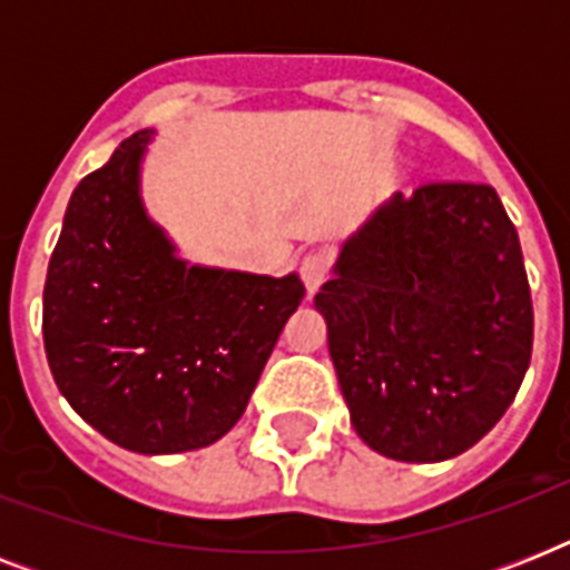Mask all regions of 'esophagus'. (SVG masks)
Segmentation results:
<instances>
[{
  "label": "esophagus",
  "mask_w": 570,
  "mask_h": 570,
  "mask_svg": "<svg viewBox=\"0 0 570 570\" xmlns=\"http://www.w3.org/2000/svg\"><path fill=\"white\" fill-rule=\"evenodd\" d=\"M302 281L307 286V293H316L331 275V257L328 254H322V250H311V254H304L302 257Z\"/></svg>",
  "instance_id": "34e87169"
}]
</instances>
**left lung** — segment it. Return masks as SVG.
<instances>
[{
  "mask_svg": "<svg viewBox=\"0 0 570 570\" xmlns=\"http://www.w3.org/2000/svg\"><path fill=\"white\" fill-rule=\"evenodd\" d=\"M334 272L316 311L364 443L396 461H446L482 441L532 357L521 239L494 186L396 195Z\"/></svg>",
  "mask_w": 570,
  "mask_h": 570,
  "instance_id": "left-lung-1",
  "label": "left lung"
}]
</instances>
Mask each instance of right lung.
<instances>
[{"instance_id": "obj_1", "label": "right lung", "mask_w": 570, "mask_h": 570, "mask_svg": "<svg viewBox=\"0 0 570 570\" xmlns=\"http://www.w3.org/2000/svg\"><path fill=\"white\" fill-rule=\"evenodd\" d=\"M141 129L70 195L43 286L58 390L102 438L145 455L200 450L236 425L286 320L298 275L186 266L145 215Z\"/></svg>"}]
</instances>
